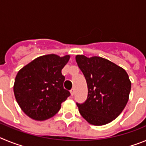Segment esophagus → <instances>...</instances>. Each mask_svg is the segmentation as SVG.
I'll use <instances>...</instances> for the list:
<instances>
[{"instance_id":"1","label":"esophagus","mask_w":146,"mask_h":146,"mask_svg":"<svg viewBox=\"0 0 146 146\" xmlns=\"http://www.w3.org/2000/svg\"><path fill=\"white\" fill-rule=\"evenodd\" d=\"M70 93H71V95H72V96H74V88H72V90H71Z\"/></svg>"}]
</instances>
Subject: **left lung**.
Returning <instances> with one entry per match:
<instances>
[{
    "instance_id": "8db88e82",
    "label": "left lung",
    "mask_w": 146,
    "mask_h": 146,
    "mask_svg": "<svg viewBox=\"0 0 146 146\" xmlns=\"http://www.w3.org/2000/svg\"><path fill=\"white\" fill-rule=\"evenodd\" d=\"M88 86V97L77 105L89 123L102 126L122 113L128 102L131 81L126 71L109 60L98 56L75 57Z\"/></svg>"
}]
</instances>
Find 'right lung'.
I'll return each instance as SVG.
<instances>
[{
    "label": "right lung",
    "mask_w": 146,
    "mask_h": 146,
    "mask_svg": "<svg viewBox=\"0 0 146 146\" xmlns=\"http://www.w3.org/2000/svg\"><path fill=\"white\" fill-rule=\"evenodd\" d=\"M69 58V55H42L18 72L14 94L28 117L44 121L54 116L60 110L61 103L70 96L69 91L64 88L65 77L61 73Z\"/></svg>",
    "instance_id": "obj_1"
}]
</instances>
